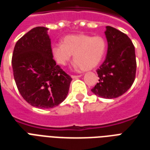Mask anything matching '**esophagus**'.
<instances>
[{
    "label": "esophagus",
    "instance_id": "34e87169",
    "mask_svg": "<svg viewBox=\"0 0 150 150\" xmlns=\"http://www.w3.org/2000/svg\"><path fill=\"white\" fill-rule=\"evenodd\" d=\"M79 77H81V75H71V78L72 79H78Z\"/></svg>",
    "mask_w": 150,
    "mask_h": 150
}]
</instances>
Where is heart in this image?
<instances>
[{
    "label": "heart",
    "mask_w": 150,
    "mask_h": 150,
    "mask_svg": "<svg viewBox=\"0 0 150 150\" xmlns=\"http://www.w3.org/2000/svg\"><path fill=\"white\" fill-rule=\"evenodd\" d=\"M106 51V42L100 36L87 34L68 35L62 43L52 47V54L57 63L65 66L73 54L74 67L88 71L100 64Z\"/></svg>",
    "instance_id": "heart-1"
}]
</instances>
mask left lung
<instances>
[{
    "mask_svg": "<svg viewBox=\"0 0 150 150\" xmlns=\"http://www.w3.org/2000/svg\"><path fill=\"white\" fill-rule=\"evenodd\" d=\"M104 33L107 56L96 71L100 79L91 91L100 97L114 99L125 93L135 80V47L125 34L115 28L106 26Z\"/></svg>",
    "mask_w": 150,
    "mask_h": 150,
    "instance_id": "1",
    "label": "left lung"
}]
</instances>
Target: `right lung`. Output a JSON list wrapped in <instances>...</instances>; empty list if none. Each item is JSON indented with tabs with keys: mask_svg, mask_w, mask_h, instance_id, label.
I'll use <instances>...</instances> for the list:
<instances>
[{
	"mask_svg": "<svg viewBox=\"0 0 150 150\" xmlns=\"http://www.w3.org/2000/svg\"><path fill=\"white\" fill-rule=\"evenodd\" d=\"M47 30L38 26L29 31L17 42L12 57L18 91L27 103L39 108L61 104L72 80L53 59Z\"/></svg>",
	"mask_w": 150,
	"mask_h": 150,
	"instance_id": "1",
	"label": "right lung"
}]
</instances>
